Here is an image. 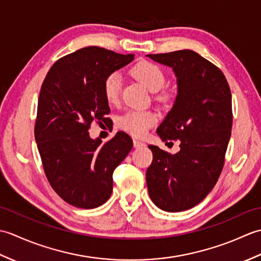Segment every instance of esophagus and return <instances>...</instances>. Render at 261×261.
I'll list each match as a JSON object with an SVG mask.
<instances>
[{
    "instance_id": "obj_1",
    "label": "esophagus",
    "mask_w": 261,
    "mask_h": 261,
    "mask_svg": "<svg viewBox=\"0 0 261 261\" xmlns=\"http://www.w3.org/2000/svg\"><path fill=\"white\" fill-rule=\"evenodd\" d=\"M134 146H135V148H143V147H146V143L142 141H139V140H134Z\"/></svg>"
}]
</instances>
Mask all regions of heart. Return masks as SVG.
<instances>
[{"mask_svg": "<svg viewBox=\"0 0 261 261\" xmlns=\"http://www.w3.org/2000/svg\"><path fill=\"white\" fill-rule=\"evenodd\" d=\"M131 74L138 81L143 83L150 91H158L165 85L166 75L163 68L156 63L149 60H140L132 66ZM103 96L109 104L119 102L121 93V77L118 73H111L103 81ZM167 91L159 92L156 96L158 101L165 102L169 98ZM157 114L151 110H131L122 114L118 119L119 129L123 130L132 137L142 138L147 131L157 123Z\"/></svg>", "mask_w": 261, "mask_h": 261, "instance_id": "heart-1", "label": "heart"}]
</instances>
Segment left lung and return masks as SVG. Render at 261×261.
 <instances>
[{
    "label": "left lung",
    "instance_id": "obj_1",
    "mask_svg": "<svg viewBox=\"0 0 261 261\" xmlns=\"http://www.w3.org/2000/svg\"><path fill=\"white\" fill-rule=\"evenodd\" d=\"M174 69L178 94L157 129L164 140H178L171 154L149 146L153 159L146 173L152 202L167 212L195 206L213 190L223 169L231 137L232 98L224 74L193 50L147 55Z\"/></svg>",
    "mask_w": 261,
    "mask_h": 261
}]
</instances>
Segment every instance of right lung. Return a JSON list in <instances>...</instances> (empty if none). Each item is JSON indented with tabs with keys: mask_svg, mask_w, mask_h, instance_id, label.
<instances>
[{
	"mask_svg": "<svg viewBox=\"0 0 261 261\" xmlns=\"http://www.w3.org/2000/svg\"><path fill=\"white\" fill-rule=\"evenodd\" d=\"M134 58L105 48H82L58 59L42 83L35 124L38 150L49 184L73 206L94 208L107 202L113 171L132 149L123 131L102 145L88 130L93 122L109 120L104 79Z\"/></svg>",
	"mask_w": 261,
	"mask_h": 261,
	"instance_id": "obj_1",
	"label": "right lung"
}]
</instances>
